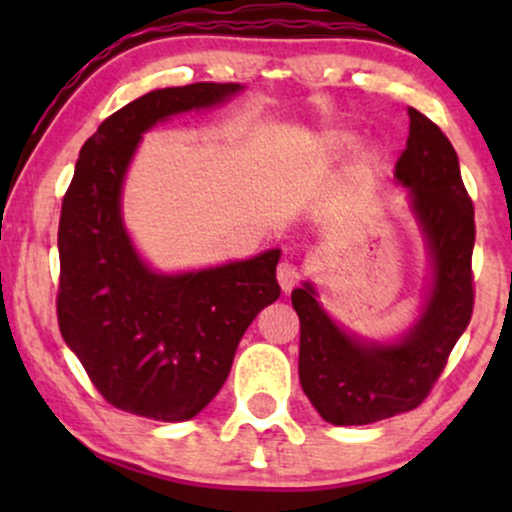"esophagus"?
<instances>
[{
    "label": "esophagus",
    "mask_w": 512,
    "mask_h": 512,
    "mask_svg": "<svg viewBox=\"0 0 512 512\" xmlns=\"http://www.w3.org/2000/svg\"><path fill=\"white\" fill-rule=\"evenodd\" d=\"M298 279H301V269L296 267L293 262H279V267H276V281H279V286L284 291H291L293 286L298 284Z\"/></svg>",
    "instance_id": "obj_1"
}]
</instances>
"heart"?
Wrapping results in <instances>:
<instances>
[{"instance_id": "b5f03b06", "label": "heart", "mask_w": 512, "mask_h": 512, "mask_svg": "<svg viewBox=\"0 0 512 512\" xmlns=\"http://www.w3.org/2000/svg\"><path fill=\"white\" fill-rule=\"evenodd\" d=\"M351 144H354V137H351V134H346V132L327 134L325 142H322V146H325L327 151H332V154L349 149ZM375 173H378V161H375L373 156H368L366 161H363V166H361V175H366V178H373Z\"/></svg>"}]
</instances>
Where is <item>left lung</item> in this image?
I'll use <instances>...</instances> for the list:
<instances>
[{
	"instance_id": "left-lung-1",
	"label": "left lung",
	"mask_w": 512,
	"mask_h": 512,
	"mask_svg": "<svg viewBox=\"0 0 512 512\" xmlns=\"http://www.w3.org/2000/svg\"><path fill=\"white\" fill-rule=\"evenodd\" d=\"M407 113V149L397 158L395 178L411 190L433 264V286L416 325L399 342H363L334 325L313 286L291 293L301 320V387L334 426L373 424L419 407L472 320L474 204L450 139L419 110Z\"/></svg>"
}]
</instances>
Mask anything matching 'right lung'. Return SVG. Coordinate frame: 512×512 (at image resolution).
Returning a JSON list of instances; mask_svg holds the SVG:
<instances>
[{"label": "right lung", "mask_w": 512, "mask_h": 512, "mask_svg": "<svg viewBox=\"0 0 512 512\" xmlns=\"http://www.w3.org/2000/svg\"><path fill=\"white\" fill-rule=\"evenodd\" d=\"M240 88L214 81L158 88L103 120L81 146L57 231V322L115 409L156 421L197 416L226 383L250 322L281 293V250L158 274L137 255L122 223V180L146 129L219 105Z\"/></svg>", "instance_id": "add662e5"}]
</instances>
